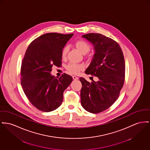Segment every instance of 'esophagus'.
I'll list each match as a JSON object with an SVG mask.
<instances>
[{
	"label": "esophagus",
	"mask_w": 150,
	"mask_h": 150,
	"mask_svg": "<svg viewBox=\"0 0 150 150\" xmlns=\"http://www.w3.org/2000/svg\"><path fill=\"white\" fill-rule=\"evenodd\" d=\"M73 80H77L78 79H79V78L77 77H76V76H73Z\"/></svg>",
	"instance_id": "esophagus-1"
}]
</instances>
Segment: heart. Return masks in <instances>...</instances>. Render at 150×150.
I'll list each match as a JSON object with an SVG mask.
<instances>
[{
    "label": "heart",
    "mask_w": 150,
    "mask_h": 150,
    "mask_svg": "<svg viewBox=\"0 0 150 150\" xmlns=\"http://www.w3.org/2000/svg\"><path fill=\"white\" fill-rule=\"evenodd\" d=\"M74 46L83 54H86L90 50V45L87 42L82 40L77 41L74 44ZM68 50L69 49L68 47H65L63 48L61 52V56L62 58L66 57L68 52ZM83 66L82 65L74 64V63H70L67 67V70L70 73L73 74H79L80 71L83 69Z\"/></svg>",
    "instance_id": "b5f03b06"
}]
</instances>
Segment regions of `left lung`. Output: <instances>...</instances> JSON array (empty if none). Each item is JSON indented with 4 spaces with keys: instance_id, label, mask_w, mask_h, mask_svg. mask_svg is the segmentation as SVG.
<instances>
[{
    "instance_id": "8db88e82",
    "label": "left lung",
    "mask_w": 150,
    "mask_h": 150,
    "mask_svg": "<svg viewBox=\"0 0 150 150\" xmlns=\"http://www.w3.org/2000/svg\"><path fill=\"white\" fill-rule=\"evenodd\" d=\"M93 45L94 54L85 73L98 81L89 82L80 77L81 103L85 110L94 114L106 110L119 97L125 76V62L119 44L103 35L90 33L82 36Z\"/></svg>"
}]
</instances>
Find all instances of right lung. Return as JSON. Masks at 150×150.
Wrapping results in <instances>:
<instances>
[{"instance_id": "1", "label": "right lung", "mask_w": 150, "mask_h": 150, "mask_svg": "<svg viewBox=\"0 0 150 150\" xmlns=\"http://www.w3.org/2000/svg\"><path fill=\"white\" fill-rule=\"evenodd\" d=\"M73 35H42L25 52L21 67V84L30 103L39 110L50 112L57 109L62 102L64 91L73 81L66 73L57 79L50 72L53 65L61 66L62 50Z\"/></svg>"}]
</instances>
